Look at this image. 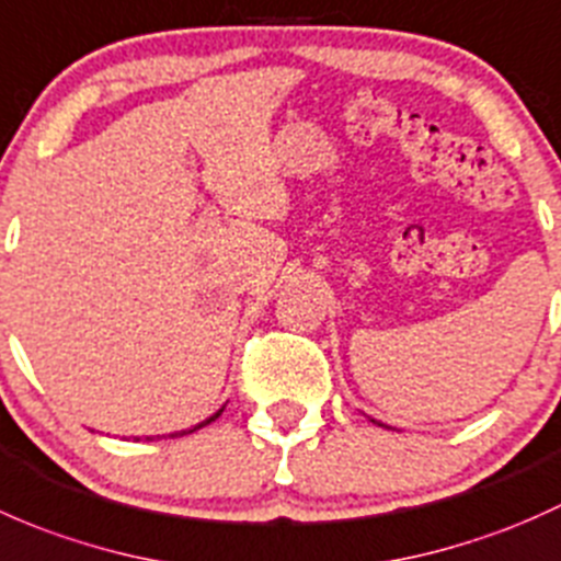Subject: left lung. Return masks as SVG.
<instances>
[{
	"label": "left lung",
	"mask_w": 561,
	"mask_h": 561,
	"mask_svg": "<svg viewBox=\"0 0 561 561\" xmlns=\"http://www.w3.org/2000/svg\"><path fill=\"white\" fill-rule=\"evenodd\" d=\"M375 421V419H373ZM375 424H380V421H375ZM380 426H386V424H380ZM386 430H389V426H386Z\"/></svg>",
	"instance_id": "1"
}]
</instances>
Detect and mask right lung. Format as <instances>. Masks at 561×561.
Returning <instances> with one entry per match:
<instances>
[{"label":"right lung","mask_w":561,"mask_h":561,"mask_svg":"<svg viewBox=\"0 0 561 561\" xmlns=\"http://www.w3.org/2000/svg\"><path fill=\"white\" fill-rule=\"evenodd\" d=\"M221 410H224V408H221ZM221 410H218V413H213V415H210V419H205V421H202V424H196V426H192V430H183V432H172V435H170V437H178V435H188V432H194V430H199V426L210 424V421H216V419H218V415H221ZM148 440H151V437H148Z\"/></svg>","instance_id":"add662e5"}]
</instances>
